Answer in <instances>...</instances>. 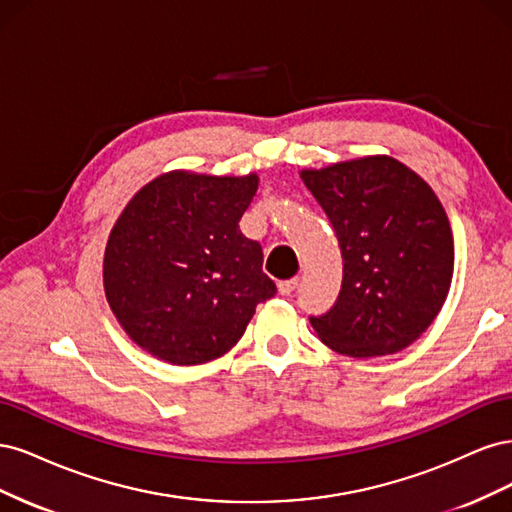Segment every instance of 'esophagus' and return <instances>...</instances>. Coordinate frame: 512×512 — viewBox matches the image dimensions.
Returning <instances> with one entry per match:
<instances>
[{
    "mask_svg": "<svg viewBox=\"0 0 512 512\" xmlns=\"http://www.w3.org/2000/svg\"><path fill=\"white\" fill-rule=\"evenodd\" d=\"M299 284V277H290V280H284L277 284V290H280V294H292L294 288H297Z\"/></svg>",
    "mask_w": 512,
    "mask_h": 512,
    "instance_id": "34e87169",
    "label": "esophagus"
}]
</instances>
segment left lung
Returning <instances> with one entry per match:
<instances>
[{
	"label": "left lung",
	"mask_w": 512,
	"mask_h": 512,
	"mask_svg": "<svg viewBox=\"0 0 512 512\" xmlns=\"http://www.w3.org/2000/svg\"><path fill=\"white\" fill-rule=\"evenodd\" d=\"M301 179L331 220L344 258L335 305L309 316L314 331L354 359L408 348L451 288L453 232L438 196L389 156L303 170Z\"/></svg>",
	"instance_id": "left-lung-1"
}]
</instances>
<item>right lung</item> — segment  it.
Here are the masks:
<instances>
[{
    "instance_id": "obj_1",
    "label": "right lung",
    "mask_w": 512,
    "mask_h": 512,
    "mask_svg": "<svg viewBox=\"0 0 512 512\" xmlns=\"http://www.w3.org/2000/svg\"><path fill=\"white\" fill-rule=\"evenodd\" d=\"M256 190V173L173 170L134 194L104 252L106 299L132 342L173 365L213 361L239 342L277 292L260 243L239 228Z\"/></svg>"
}]
</instances>
